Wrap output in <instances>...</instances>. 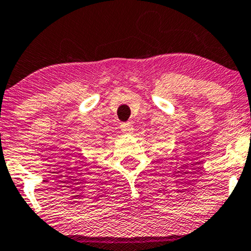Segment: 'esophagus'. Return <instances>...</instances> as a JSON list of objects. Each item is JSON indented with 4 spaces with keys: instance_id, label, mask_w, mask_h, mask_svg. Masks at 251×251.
I'll list each match as a JSON object with an SVG mask.
<instances>
[{
    "instance_id": "34e87169",
    "label": "esophagus",
    "mask_w": 251,
    "mask_h": 251,
    "mask_svg": "<svg viewBox=\"0 0 251 251\" xmlns=\"http://www.w3.org/2000/svg\"><path fill=\"white\" fill-rule=\"evenodd\" d=\"M121 130H122V133L125 134H130L134 131V126L131 123H121Z\"/></svg>"
}]
</instances>
